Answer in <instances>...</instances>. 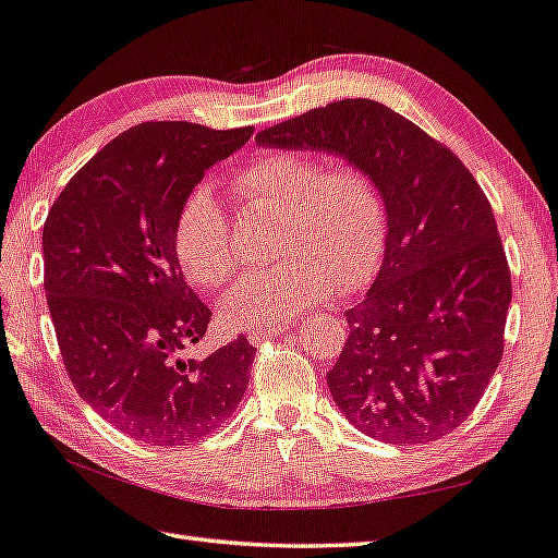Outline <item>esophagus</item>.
<instances>
[{
	"instance_id": "esophagus-1",
	"label": "esophagus",
	"mask_w": 558,
	"mask_h": 558,
	"mask_svg": "<svg viewBox=\"0 0 558 558\" xmlns=\"http://www.w3.org/2000/svg\"><path fill=\"white\" fill-rule=\"evenodd\" d=\"M284 332V326H262V328H254V330H250V335H247V340H250V344H264V342H268V340H276V338H280V335Z\"/></svg>"
}]
</instances>
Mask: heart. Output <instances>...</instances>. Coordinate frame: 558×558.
<instances>
[{"label": "heart", "mask_w": 558, "mask_h": 558, "mask_svg": "<svg viewBox=\"0 0 558 558\" xmlns=\"http://www.w3.org/2000/svg\"><path fill=\"white\" fill-rule=\"evenodd\" d=\"M238 194L278 214L276 266L240 278L218 304L230 328H262L290 320L338 288H364L378 268L387 216L373 178L356 166L323 163L300 151H268L242 166ZM175 254L199 288H218L238 268L230 220L209 185L194 187L175 220Z\"/></svg>", "instance_id": "1"}]
</instances>
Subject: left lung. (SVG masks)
<instances>
[{"label": "left lung", "instance_id": "obj_1", "mask_svg": "<svg viewBox=\"0 0 558 558\" xmlns=\"http://www.w3.org/2000/svg\"><path fill=\"white\" fill-rule=\"evenodd\" d=\"M256 145L344 159L378 185L387 238L328 387L344 418L387 445H423L471 416L504 352L511 274L469 168L404 116L340 99L266 128Z\"/></svg>", "mask_w": 558, "mask_h": 558}]
</instances>
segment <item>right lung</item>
Wrapping results in <instances>:
<instances>
[{
  "mask_svg": "<svg viewBox=\"0 0 558 558\" xmlns=\"http://www.w3.org/2000/svg\"><path fill=\"white\" fill-rule=\"evenodd\" d=\"M254 128L140 123L97 151L51 204L45 292L63 366L89 407L154 447L197 442L230 418L256 349L244 335L190 359L211 311L185 282L175 220L204 173Z\"/></svg>",
  "mask_w": 558,
  "mask_h": 558,
  "instance_id": "obj_1",
  "label": "right lung"
}]
</instances>
